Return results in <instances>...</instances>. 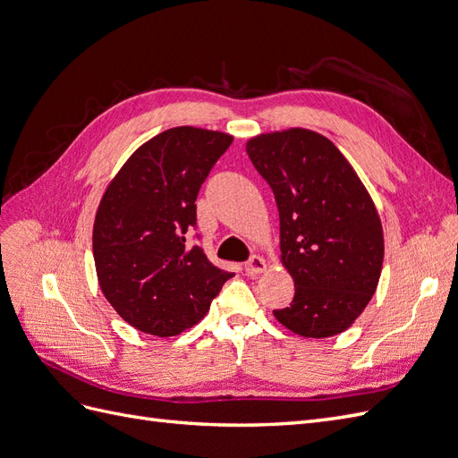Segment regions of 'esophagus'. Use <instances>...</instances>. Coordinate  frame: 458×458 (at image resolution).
<instances>
[{"label": "esophagus", "instance_id": "obj_1", "mask_svg": "<svg viewBox=\"0 0 458 458\" xmlns=\"http://www.w3.org/2000/svg\"><path fill=\"white\" fill-rule=\"evenodd\" d=\"M266 269H267V263H266V259H263L261 256H252L250 259L244 263V271L250 275V276H256L259 273H266Z\"/></svg>", "mask_w": 458, "mask_h": 458}]
</instances>
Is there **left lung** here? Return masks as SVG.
Here are the masks:
<instances>
[{"mask_svg": "<svg viewBox=\"0 0 458 458\" xmlns=\"http://www.w3.org/2000/svg\"><path fill=\"white\" fill-rule=\"evenodd\" d=\"M273 189L281 221V263L294 281L276 321L303 338L350 328L377 293L384 233L353 165L325 135L306 128L259 133L246 143Z\"/></svg>", "mask_w": 458, "mask_h": 458, "instance_id": "8db88e82", "label": "left lung"}]
</instances>
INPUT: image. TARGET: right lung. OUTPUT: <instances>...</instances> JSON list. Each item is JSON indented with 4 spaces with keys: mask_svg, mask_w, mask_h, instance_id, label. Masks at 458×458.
I'll return each mask as SVG.
<instances>
[{
    "mask_svg": "<svg viewBox=\"0 0 458 458\" xmlns=\"http://www.w3.org/2000/svg\"><path fill=\"white\" fill-rule=\"evenodd\" d=\"M233 143L224 131L179 126L137 148L110 179L93 224L97 281L133 328L158 338L197 325L233 273L185 244L197 195Z\"/></svg>",
    "mask_w": 458,
    "mask_h": 458,
    "instance_id": "right-lung-1",
    "label": "right lung"
}]
</instances>
